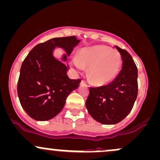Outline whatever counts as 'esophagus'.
<instances>
[{
	"mask_svg": "<svg viewBox=\"0 0 160 160\" xmlns=\"http://www.w3.org/2000/svg\"><path fill=\"white\" fill-rule=\"evenodd\" d=\"M80 84H82V85H85L86 82L84 81V80H81V83H80Z\"/></svg>",
	"mask_w": 160,
	"mask_h": 160,
	"instance_id": "34e87169",
	"label": "esophagus"
}]
</instances>
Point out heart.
Segmentation results:
<instances>
[{
    "label": "heart",
    "instance_id": "obj_1",
    "mask_svg": "<svg viewBox=\"0 0 160 160\" xmlns=\"http://www.w3.org/2000/svg\"><path fill=\"white\" fill-rule=\"evenodd\" d=\"M71 64L83 71L89 66L88 77L92 83L102 86L111 83L116 78L122 65L119 52L104 45L83 48L73 58Z\"/></svg>",
    "mask_w": 160,
    "mask_h": 160
}]
</instances>
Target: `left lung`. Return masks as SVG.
<instances>
[{
    "label": "left lung",
    "instance_id": "left-lung-1",
    "mask_svg": "<svg viewBox=\"0 0 160 160\" xmlns=\"http://www.w3.org/2000/svg\"><path fill=\"white\" fill-rule=\"evenodd\" d=\"M122 58V69L109 84L90 87L86 101L89 115L102 124L120 122L131 112L138 92V68L126 50L115 46Z\"/></svg>",
    "mask_w": 160,
    "mask_h": 160
}]
</instances>
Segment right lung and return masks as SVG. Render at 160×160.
<instances>
[{
  "label": "right lung",
  "instance_id": "add662e5",
  "mask_svg": "<svg viewBox=\"0 0 160 160\" xmlns=\"http://www.w3.org/2000/svg\"><path fill=\"white\" fill-rule=\"evenodd\" d=\"M80 40L76 36L54 38L38 44L28 54L20 68L17 93L20 104L32 118L47 121L64 108L67 97L79 87L81 80H71L67 74L69 67L53 56L55 47L64 48L67 61Z\"/></svg>",
  "mask_w": 160,
  "mask_h": 160
}]
</instances>
